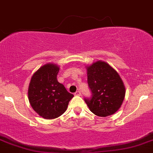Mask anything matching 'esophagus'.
<instances>
[{
  "mask_svg": "<svg viewBox=\"0 0 153 153\" xmlns=\"http://www.w3.org/2000/svg\"><path fill=\"white\" fill-rule=\"evenodd\" d=\"M75 95H76V96H81V95H82V93H81V91H80L78 90V91H77L76 92H75Z\"/></svg>",
  "mask_w": 153,
  "mask_h": 153,
  "instance_id": "obj_1",
  "label": "esophagus"
}]
</instances>
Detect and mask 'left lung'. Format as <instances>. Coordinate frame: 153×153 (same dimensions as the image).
I'll return each mask as SVG.
<instances>
[{"instance_id": "obj_1", "label": "left lung", "mask_w": 153, "mask_h": 153, "mask_svg": "<svg viewBox=\"0 0 153 153\" xmlns=\"http://www.w3.org/2000/svg\"><path fill=\"white\" fill-rule=\"evenodd\" d=\"M91 98L85 101L99 117L112 115L119 110L125 97V86L119 74L105 62L97 61L87 67Z\"/></svg>"}]
</instances>
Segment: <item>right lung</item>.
I'll return each instance as SVG.
<instances>
[{"instance_id":"1","label":"right lung","mask_w":153,"mask_h":153,"mask_svg":"<svg viewBox=\"0 0 153 153\" xmlns=\"http://www.w3.org/2000/svg\"><path fill=\"white\" fill-rule=\"evenodd\" d=\"M59 67L47 63L36 71L30 80L28 98L33 109L44 119L60 117L74 95L57 80Z\"/></svg>"}]
</instances>
